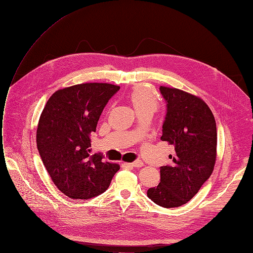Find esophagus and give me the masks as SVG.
Listing matches in <instances>:
<instances>
[{"label": "esophagus", "instance_id": "1", "mask_svg": "<svg viewBox=\"0 0 253 253\" xmlns=\"http://www.w3.org/2000/svg\"><path fill=\"white\" fill-rule=\"evenodd\" d=\"M128 165L133 167V168H142L144 166V163L142 161H136V162H133V163L128 164Z\"/></svg>", "mask_w": 253, "mask_h": 253}]
</instances>
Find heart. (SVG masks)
Here are the masks:
<instances>
[{
    "label": "heart",
    "instance_id": "heart-1",
    "mask_svg": "<svg viewBox=\"0 0 253 253\" xmlns=\"http://www.w3.org/2000/svg\"><path fill=\"white\" fill-rule=\"evenodd\" d=\"M129 99L133 105L136 114L153 112L158 107V99L155 92L149 87H136L129 95Z\"/></svg>",
    "mask_w": 253,
    "mask_h": 253
}]
</instances>
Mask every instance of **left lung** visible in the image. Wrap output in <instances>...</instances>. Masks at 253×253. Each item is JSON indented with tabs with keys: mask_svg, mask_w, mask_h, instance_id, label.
Wrapping results in <instances>:
<instances>
[{
	"mask_svg": "<svg viewBox=\"0 0 253 253\" xmlns=\"http://www.w3.org/2000/svg\"><path fill=\"white\" fill-rule=\"evenodd\" d=\"M166 101L162 141L174 146L172 166L161 167V182L147 192L160 207H181L198 193L212 173L217 152L213 115L200 98L177 88L160 87Z\"/></svg>",
	"mask_w": 253,
	"mask_h": 253,
	"instance_id": "left-lung-1",
	"label": "left lung"
}]
</instances>
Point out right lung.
<instances>
[{
	"mask_svg": "<svg viewBox=\"0 0 253 253\" xmlns=\"http://www.w3.org/2000/svg\"><path fill=\"white\" fill-rule=\"evenodd\" d=\"M120 86L82 83L59 89L42 112L36 144L42 164L58 190L72 199H90L104 193L119 165L90 154V136L103 109Z\"/></svg>",
	"mask_w": 253,
	"mask_h": 253,
	"instance_id": "right-lung-1",
	"label": "right lung"
}]
</instances>
